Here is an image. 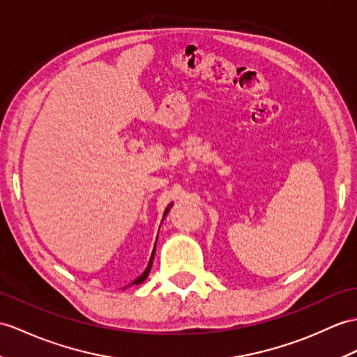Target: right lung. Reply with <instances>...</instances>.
<instances>
[{
    "label": "right lung",
    "mask_w": 357,
    "mask_h": 357,
    "mask_svg": "<svg viewBox=\"0 0 357 357\" xmlns=\"http://www.w3.org/2000/svg\"><path fill=\"white\" fill-rule=\"evenodd\" d=\"M170 206H172V204L167 206V208H165V211H164V216H165V214H167V211L170 210ZM153 255H155V248H153V252H152V257H151V261H149V266L146 268L144 273H143V275H141V277H138V278H137L132 284H139V283H143V281L147 278L149 272H151V268H152V263H153Z\"/></svg>",
    "instance_id": "obj_1"
}]
</instances>
